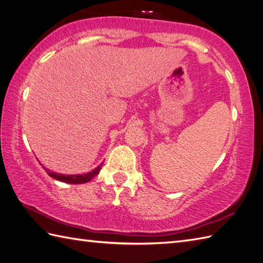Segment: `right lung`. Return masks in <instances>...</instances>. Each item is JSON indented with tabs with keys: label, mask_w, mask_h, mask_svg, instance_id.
I'll list each match as a JSON object with an SVG mask.
<instances>
[{
	"label": "right lung",
	"mask_w": 263,
	"mask_h": 263,
	"mask_svg": "<svg viewBox=\"0 0 263 263\" xmlns=\"http://www.w3.org/2000/svg\"><path fill=\"white\" fill-rule=\"evenodd\" d=\"M102 167V163L100 165H98L95 169H93L92 171H89L87 174H83V175H62L59 173H52V171H49L47 169L46 173L49 174V176H51L52 178H54L57 180L63 181V183H68V184H84L87 183L90 179H93L96 175H99L100 170Z\"/></svg>",
	"instance_id": "right-lung-1"
}]
</instances>
